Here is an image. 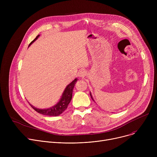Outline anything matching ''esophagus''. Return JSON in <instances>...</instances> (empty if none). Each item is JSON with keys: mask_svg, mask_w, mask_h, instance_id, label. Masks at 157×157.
Here are the masks:
<instances>
[{"mask_svg": "<svg viewBox=\"0 0 157 157\" xmlns=\"http://www.w3.org/2000/svg\"><path fill=\"white\" fill-rule=\"evenodd\" d=\"M86 75V72L84 69H81L79 71L78 73V76L79 78H83L85 77V76Z\"/></svg>", "mask_w": 157, "mask_h": 157, "instance_id": "esophagus-1", "label": "esophagus"}]
</instances>
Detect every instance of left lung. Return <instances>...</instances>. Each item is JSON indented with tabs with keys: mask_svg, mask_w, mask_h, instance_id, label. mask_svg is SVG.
Masks as SVG:
<instances>
[{
	"mask_svg": "<svg viewBox=\"0 0 157 157\" xmlns=\"http://www.w3.org/2000/svg\"><path fill=\"white\" fill-rule=\"evenodd\" d=\"M90 96H91V98H92V99L94 101V98H93V97H92V94H91V92H90ZM95 102V101H94Z\"/></svg>",
	"mask_w": 157,
	"mask_h": 157,
	"instance_id": "obj_1",
	"label": "left lung"
}]
</instances>
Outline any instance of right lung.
<instances>
[{"instance_id":"add662e5","label":"right lung","mask_w":157,"mask_h":157,"mask_svg":"<svg viewBox=\"0 0 157 157\" xmlns=\"http://www.w3.org/2000/svg\"><path fill=\"white\" fill-rule=\"evenodd\" d=\"M40 35H38L32 42L30 43L29 47L37 39V38L39 37ZM78 81L77 78L74 79L71 83H69L66 88H65L64 91L62 95V97L60 98V101L58 102L55 105L51 107V108H46V109H39L36 108V107L33 106L32 104L29 103V104L31 105L32 108L34 109L36 111L37 113L42 114L44 115H47V116H51V117H57L59 115L61 114L67 108V106L70 103L72 97V91L73 88L75 85L76 81Z\"/></svg>"}]
</instances>
